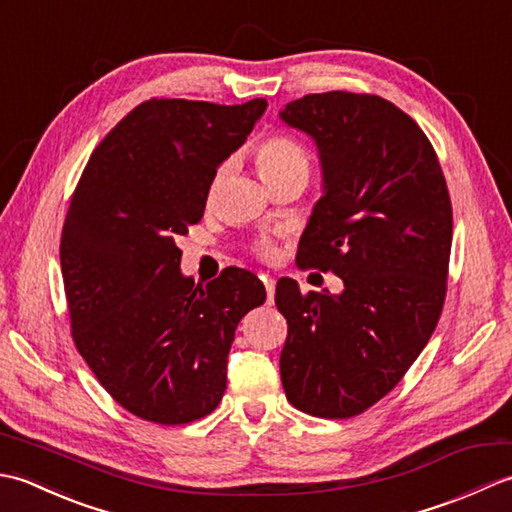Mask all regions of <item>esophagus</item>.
Segmentation results:
<instances>
[{"instance_id": "1", "label": "esophagus", "mask_w": 512, "mask_h": 512, "mask_svg": "<svg viewBox=\"0 0 512 512\" xmlns=\"http://www.w3.org/2000/svg\"><path fill=\"white\" fill-rule=\"evenodd\" d=\"M264 281V288H266V297H268V303L275 301V279L273 277H262Z\"/></svg>"}]
</instances>
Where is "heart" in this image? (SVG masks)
Returning a JSON list of instances; mask_svg holds the SVG:
<instances>
[{
    "mask_svg": "<svg viewBox=\"0 0 512 512\" xmlns=\"http://www.w3.org/2000/svg\"><path fill=\"white\" fill-rule=\"evenodd\" d=\"M255 165L259 176L268 184H275L279 180L286 178H295V176H303L308 178L310 173V156L306 147L301 143H297L295 138L290 136H268L264 138L262 143L255 147ZM226 167H220L215 173V182H220V178L224 176ZM259 255H273V246L270 242H262L257 246Z\"/></svg>",
    "mask_w": 512,
    "mask_h": 512,
    "instance_id": "heart-1",
    "label": "heart"
}]
</instances>
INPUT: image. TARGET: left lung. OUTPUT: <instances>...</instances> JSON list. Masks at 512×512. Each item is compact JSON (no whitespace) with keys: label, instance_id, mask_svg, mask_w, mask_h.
I'll return each mask as SVG.
<instances>
[{"label":"left lung","instance_id":"left-lung-1","mask_svg":"<svg viewBox=\"0 0 512 512\" xmlns=\"http://www.w3.org/2000/svg\"><path fill=\"white\" fill-rule=\"evenodd\" d=\"M279 118L308 134L321 160L323 195L297 262L343 281L339 295L277 281L288 321L281 383L299 411L352 418L400 383L436 330L453 237L449 189L429 138L380 96L308 94Z\"/></svg>","mask_w":512,"mask_h":512}]
</instances>
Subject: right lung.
I'll return each mask as SVG.
<instances>
[{
  "label": "right lung",
  "instance_id": "right-lung-1",
  "mask_svg": "<svg viewBox=\"0 0 512 512\" xmlns=\"http://www.w3.org/2000/svg\"><path fill=\"white\" fill-rule=\"evenodd\" d=\"M266 107L140 103L76 184L61 233L72 339L107 394L138 418L187 424L220 405L237 323L266 301L244 268L195 286L176 244L202 220L217 167Z\"/></svg>",
  "mask_w": 512,
  "mask_h": 512
}]
</instances>
